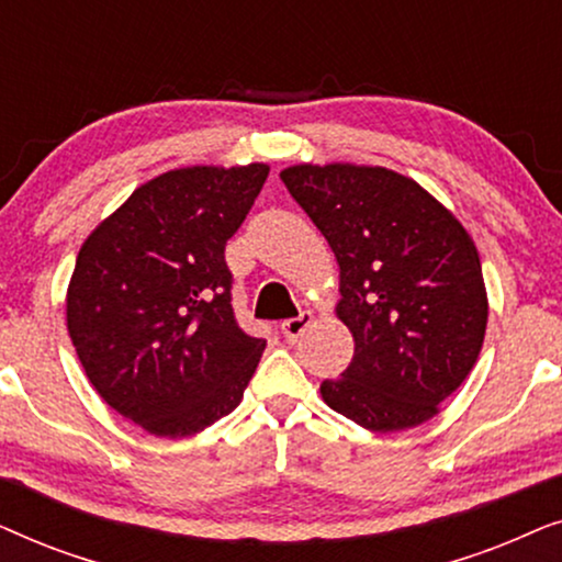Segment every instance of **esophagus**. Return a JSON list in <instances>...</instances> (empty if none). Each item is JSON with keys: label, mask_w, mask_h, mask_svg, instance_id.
<instances>
[{"label": "esophagus", "mask_w": 562, "mask_h": 562, "mask_svg": "<svg viewBox=\"0 0 562 562\" xmlns=\"http://www.w3.org/2000/svg\"><path fill=\"white\" fill-rule=\"evenodd\" d=\"M312 322H314L312 312H302V314H299V317L283 322V325H281V333H283V337H286V340H296V337L302 335L304 329L312 325Z\"/></svg>", "instance_id": "34e87169"}]
</instances>
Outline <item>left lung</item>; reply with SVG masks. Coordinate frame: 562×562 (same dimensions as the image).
Returning a JSON list of instances; mask_svg holds the SVG:
<instances>
[{
  "label": "left lung",
  "instance_id": "obj_1",
  "mask_svg": "<svg viewBox=\"0 0 562 562\" xmlns=\"http://www.w3.org/2000/svg\"><path fill=\"white\" fill-rule=\"evenodd\" d=\"M289 194L340 266L337 319L356 356L319 394L371 432L432 419L473 371L488 296L473 237L409 176L383 166L299 164Z\"/></svg>",
  "mask_w": 562,
  "mask_h": 562
}]
</instances>
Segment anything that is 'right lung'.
I'll use <instances>...</instances> for the list:
<instances>
[{"instance_id":"right-lung-1","label":"right lung","mask_w":562,"mask_h":562,"mask_svg":"<svg viewBox=\"0 0 562 562\" xmlns=\"http://www.w3.org/2000/svg\"><path fill=\"white\" fill-rule=\"evenodd\" d=\"M268 164L173 168L83 240L66 327L99 396L156 437L196 435L243 402L266 340L237 327L225 245Z\"/></svg>"}]
</instances>
